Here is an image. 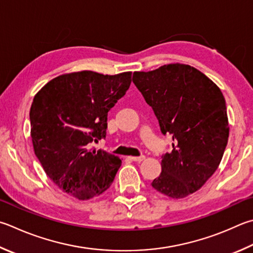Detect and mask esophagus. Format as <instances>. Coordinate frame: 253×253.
Here are the masks:
<instances>
[{
  "instance_id": "1",
  "label": "esophagus",
  "mask_w": 253,
  "mask_h": 253,
  "mask_svg": "<svg viewBox=\"0 0 253 253\" xmlns=\"http://www.w3.org/2000/svg\"><path fill=\"white\" fill-rule=\"evenodd\" d=\"M129 159H130V160H132V162L140 163V162H142V160L145 159V156H139V157H134V156H130Z\"/></svg>"
}]
</instances>
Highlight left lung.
I'll list each match as a JSON object with an SVG mask.
<instances>
[{
    "label": "left lung",
    "mask_w": 253,
    "mask_h": 253,
    "mask_svg": "<svg viewBox=\"0 0 253 253\" xmlns=\"http://www.w3.org/2000/svg\"><path fill=\"white\" fill-rule=\"evenodd\" d=\"M132 82L151 106L160 130L172 137L162 159L154 189L172 199L186 198L217 170L229 138L226 100L204 73L186 64L134 72Z\"/></svg>",
    "instance_id": "left-lung-1"
}]
</instances>
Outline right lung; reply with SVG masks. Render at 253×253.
Returning a JSON list of instances; mask_svg holds the SVG:
<instances>
[{"label":"right lung","mask_w":253,"mask_h":253,"mask_svg":"<svg viewBox=\"0 0 253 253\" xmlns=\"http://www.w3.org/2000/svg\"><path fill=\"white\" fill-rule=\"evenodd\" d=\"M130 83L131 72H74L55 77L34 96L30 111L34 153L62 191L88 200L111 187L122 160L91 146L105 138L108 112Z\"/></svg>","instance_id":"add662e5"}]
</instances>
